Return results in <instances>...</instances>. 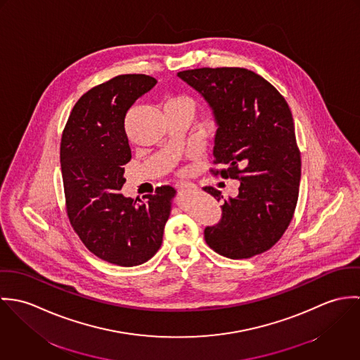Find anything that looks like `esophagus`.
I'll return each mask as SVG.
<instances>
[{"instance_id": "obj_1", "label": "esophagus", "mask_w": 360, "mask_h": 360, "mask_svg": "<svg viewBox=\"0 0 360 360\" xmlns=\"http://www.w3.org/2000/svg\"><path fill=\"white\" fill-rule=\"evenodd\" d=\"M176 187H177V190L181 191V193L191 191V190H195V188H197V186L193 184V183H179V184H176Z\"/></svg>"}]
</instances>
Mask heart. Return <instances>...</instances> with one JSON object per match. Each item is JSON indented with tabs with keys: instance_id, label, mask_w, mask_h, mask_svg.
<instances>
[{
	"instance_id": "1",
	"label": "heart",
	"mask_w": 360,
	"mask_h": 360,
	"mask_svg": "<svg viewBox=\"0 0 360 360\" xmlns=\"http://www.w3.org/2000/svg\"><path fill=\"white\" fill-rule=\"evenodd\" d=\"M169 103H190V105H193L191 100H190V98H187V97H177V98H173V100H170Z\"/></svg>"
}]
</instances>
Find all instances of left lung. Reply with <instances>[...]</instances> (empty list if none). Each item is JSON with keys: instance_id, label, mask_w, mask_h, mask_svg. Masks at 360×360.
I'll use <instances>...</instances> for the list:
<instances>
[{"instance_id": "1", "label": "left lung", "mask_w": 360, "mask_h": 360, "mask_svg": "<svg viewBox=\"0 0 360 360\" xmlns=\"http://www.w3.org/2000/svg\"><path fill=\"white\" fill-rule=\"evenodd\" d=\"M177 76L213 109L217 123L212 174L237 179L219 223L206 226V244L219 255L247 259L270 250L288 229L298 202L301 151L290 106L263 77L244 68H200ZM217 201L214 187H204Z\"/></svg>"}]
</instances>
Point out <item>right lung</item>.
Instances as JSON below:
<instances>
[{
	"label": "right lung",
	"instance_id": "add662e5",
	"mask_svg": "<svg viewBox=\"0 0 360 360\" xmlns=\"http://www.w3.org/2000/svg\"><path fill=\"white\" fill-rule=\"evenodd\" d=\"M155 84L147 75H119L93 87L75 103L60 139L69 221L90 252L124 267L158 252L176 193L170 186L156 187L143 200L120 193L131 159L124 116Z\"/></svg>",
	"mask_w": 360,
	"mask_h": 360
}]
</instances>
